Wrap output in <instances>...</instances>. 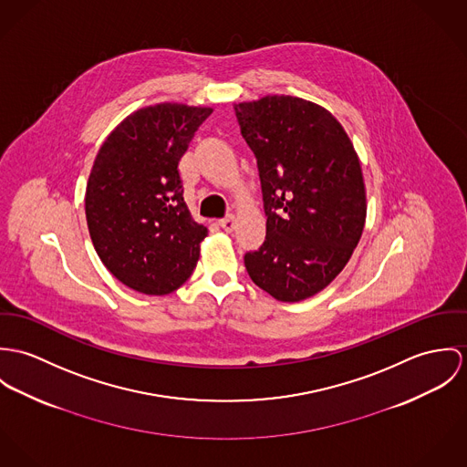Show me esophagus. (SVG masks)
<instances>
[{
    "instance_id": "34e87169",
    "label": "esophagus",
    "mask_w": 467,
    "mask_h": 467,
    "mask_svg": "<svg viewBox=\"0 0 467 467\" xmlns=\"http://www.w3.org/2000/svg\"><path fill=\"white\" fill-rule=\"evenodd\" d=\"M220 227L223 229V231H227V233H231V231H234V227H236V218L233 216V214H229V216H225V218H222L220 222Z\"/></svg>"
}]
</instances>
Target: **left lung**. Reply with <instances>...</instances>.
I'll list each match as a JSON object with an SVG mask.
<instances>
[{
    "instance_id": "obj_1",
    "label": "left lung",
    "mask_w": 467,
    "mask_h": 467,
    "mask_svg": "<svg viewBox=\"0 0 467 467\" xmlns=\"http://www.w3.org/2000/svg\"><path fill=\"white\" fill-rule=\"evenodd\" d=\"M258 159L266 236L245 268L261 290L297 303L348 265L365 225V184L355 147L337 118L303 99L274 95L234 104Z\"/></svg>"
}]
</instances>
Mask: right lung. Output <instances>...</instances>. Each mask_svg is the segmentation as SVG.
<instances>
[{
	"instance_id": "right-lung-1",
	"label": "right lung",
	"mask_w": 467,
	"mask_h": 467,
	"mask_svg": "<svg viewBox=\"0 0 467 467\" xmlns=\"http://www.w3.org/2000/svg\"><path fill=\"white\" fill-rule=\"evenodd\" d=\"M213 112L157 104L127 116L104 141L86 188L97 254L125 286L166 296L188 281L208 229L184 202L179 161Z\"/></svg>"
}]
</instances>
